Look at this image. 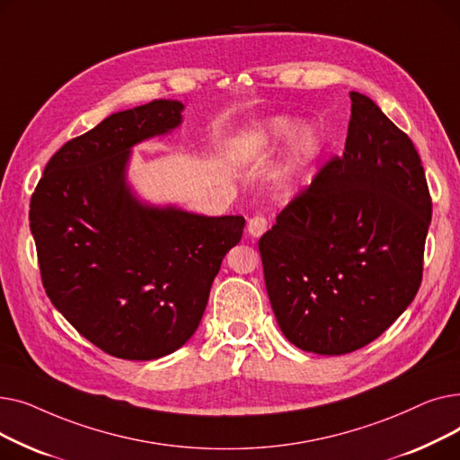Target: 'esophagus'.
I'll list each match as a JSON object with an SVG mask.
<instances>
[{"instance_id": "34e87169", "label": "esophagus", "mask_w": 460, "mask_h": 460, "mask_svg": "<svg viewBox=\"0 0 460 460\" xmlns=\"http://www.w3.org/2000/svg\"><path fill=\"white\" fill-rule=\"evenodd\" d=\"M267 227H269V222H267V217H264L262 214H257V216H253L252 220L248 222V233L252 234V236H261L264 231H267Z\"/></svg>"}]
</instances>
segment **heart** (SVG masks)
<instances>
[{"instance_id":"heart-1","label":"heart","mask_w":460,"mask_h":460,"mask_svg":"<svg viewBox=\"0 0 460 460\" xmlns=\"http://www.w3.org/2000/svg\"><path fill=\"white\" fill-rule=\"evenodd\" d=\"M296 132V123L287 117H274L267 120L255 136L259 153H272ZM323 141L315 128L304 127L296 132L293 141V155L298 164H307L321 153Z\"/></svg>"}]
</instances>
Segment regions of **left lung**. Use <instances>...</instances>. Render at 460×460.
Returning a JSON list of instances; mask_svg holds the SVG:
<instances>
[{"mask_svg":"<svg viewBox=\"0 0 460 460\" xmlns=\"http://www.w3.org/2000/svg\"><path fill=\"white\" fill-rule=\"evenodd\" d=\"M350 101L345 153L259 240L283 335L326 356L369 345L412 304L432 214L412 139L369 96Z\"/></svg>","mask_w":460,"mask_h":460,"instance_id":"1","label":"left lung"}]
</instances>
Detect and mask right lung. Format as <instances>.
<instances>
[{"instance_id":"1","label":"right lung","mask_w":460,"mask_h":460,"mask_svg":"<svg viewBox=\"0 0 460 460\" xmlns=\"http://www.w3.org/2000/svg\"><path fill=\"white\" fill-rule=\"evenodd\" d=\"M179 101L106 117L66 141L30 205L42 285L87 341L123 359H156L198 330L243 216L210 217L141 203L127 184L134 145L172 132Z\"/></svg>"}]
</instances>
